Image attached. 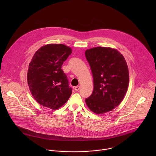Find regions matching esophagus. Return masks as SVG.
<instances>
[{"mask_svg":"<svg viewBox=\"0 0 156 156\" xmlns=\"http://www.w3.org/2000/svg\"><path fill=\"white\" fill-rule=\"evenodd\" d=\"M80 86H76V87H75V90L76 91H78L80 90Z\"/></svg>","mask_w":156,"mask_h":156,"instance_id":"obj_1","label":"esophagus"}]
</instances>
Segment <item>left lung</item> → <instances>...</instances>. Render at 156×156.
<instances>
[{
  "instance_id": "8db88e82",
  "label": "left lung",
  "mask_w": 156,
  "mask_h": 156,
  "mask_svg": "<svg viewBox=\"0 0 156 156\" xmlns=\"http://www.w3.org/2000/svg\"><path fill=\"white\" fill-rule=\"evenodd\" d=\"M86 58L91 69L94 90L85 99L92 112L102 114L117 107L129 84V72L123 55L117 49L97 47L87 49Z\"/></svg>"
}]
</instances>
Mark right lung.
I'll use <instances>...</instances> for the list:
<instances>
[{
    "mask_svg": "<svg viewBox=\"0 0 156 156\" xmlns=\"http://www.w3.org/2000/svg\"><path fill=\"white\" fill-rule=\"evenodd\" d=\"M62 44H49L39 49L29 64L27 80L34 99L41 105L56 110L69 100L72 89L62 66L72 54Z\"/></svg>",
    "mask_w": 156,
    "mask_h": 156,
    "instance_id": "obj_1",
    "label": "right lung"
}]
</instances>
